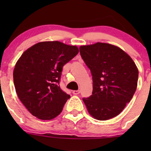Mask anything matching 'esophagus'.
Wrapping results in <instances>:
<instances>
[{"label": "esophagus", "instance_id": "obj_1", "mask_svg": "<svg viewBox=\"0 0 151 151\" xmlns=\"http://www.w3.org/2000/svg\"><path fill=\"white\" fill-rule=\"evenodd\" d=\"M72 93H73V94L74 95H77L80 93V91H79V90H74V91H72Z\"/></svg>", "mask_w": 151, "mask_h": 151}]
</instances>
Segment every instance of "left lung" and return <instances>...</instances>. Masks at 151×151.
Here are the masks:
<instances>
[{"label": "left lung", "instance_id": "8db88e82", "mask_svg": "<svg viewBox=\"0 0 151 151\" xmlns=\"http://www.w3.org/2000/svg\"><path fill=\"white\" fill-rule=\"evenodd\" d=\"M79 52L92 75V95L82 99L88 111L100 121L116 116L136 90V64L124 50L107 43L81 46Z\"/></svg>", "mask_w": 151, "mask_h": 151}]
</instances>
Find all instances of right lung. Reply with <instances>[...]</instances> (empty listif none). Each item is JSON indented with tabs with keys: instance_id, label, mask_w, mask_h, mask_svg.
I'll use <instances>...</instances> for the list:
<instances>
[{
	"instance_id": "obj_1",
	"label": "right lung",
	"mask_w": 151,
	"mask_h": 151,
	"mask_svg": "<svg viewBox=\"0 0 151 151\" xmlns=\"http://www.w3.org/2000/svg\"><path fill=\"white\" fill-rule=\"evenodd\" d=\"M79 52L77 46L47 41L23 52L13 71L18 98L32 115L51 120L62 112L70 96L60 88L63 66Z\"/></svg>"
}]
</instances>
